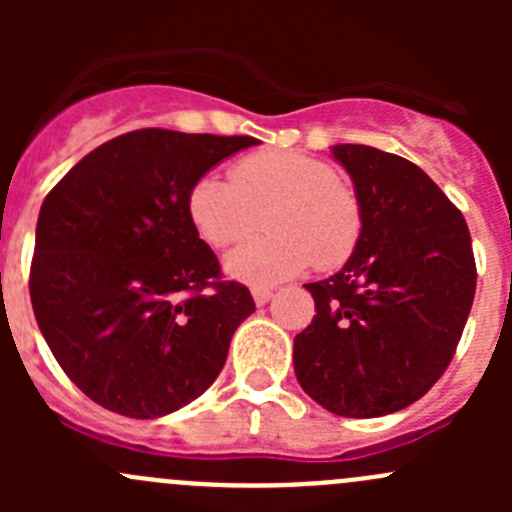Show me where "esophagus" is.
<instances>
[{
	"instance_id": "34e87169",
	"label": "esophagus",
	"mask_w": 512,
	"mask_h": 512,
	"mask_svg": "<svg viewBox=\"0 0 512 512\" xmlns=\"http://www.w3.org/2000/svg\"><path fill=\"white\" fill-rule=\"evenodd\" d=\"M252 299H255L257 307H262V304H267L272 299V289H260L255 287L252 289Z\"/></svg>"
}]
</instances>
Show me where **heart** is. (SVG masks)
Returning <instances> with one entry per match:
<instances>
[{"label": "heart", "mask_w": 512, "mask_h": 512, "mask_svg": "<svg viewBox=\"0 0 512 512\" xmlns=\"http://www.w3.org/2000/svg\"><path fill=\"white\" fill-rule=\"evenodd\" d=\"M267 213L270 235L225 257L227 277L275 287L312 265L332 270L361 240V205L337 170L297 151H260L237 160L230 178L205 173L188 193V218L213 247L245 240Z\"/></svg>", "instance_id": "obj_1"}]
</instances>
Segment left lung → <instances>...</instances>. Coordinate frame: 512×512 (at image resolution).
Here are the masks:
<instances>
[{"label": "left lung", "instance_id": "1", "mask_svg": "<svg viewBox=\"0 0 512 512\" xmlns=\"http://www.w3.org/2000/svg\"><path fill=\"white\" fill-rule=\"evenodd\" d=\"M354 183L361 240L337 275L304 285L314 319L294 337V374L337 416L394 414L446 371L476 294L461 210L411 160L339 143Z\"/></svg>", "mask_w": 512, "mask_h": 512}]
</instances>
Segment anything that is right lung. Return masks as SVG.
Instances as JSON below:
<instances>
[{"label":"right lung","instance_id":"obj_1","mask_svg":"<svg viewBox=\"0 0 512 512\" xmlns=\"http://www.w3.org/2000/svg\"><path fill=\"white\" fill-rule=\"evenodd\" d=\"M257 143L143 128L98 146L46 195L34 317L66 376L103 409L168 416L218 379L255 302L240 282H215L218 257L190 223L188 193Z\"/></svg>","mask_w":512,"mask_h":512}]
</instances>
